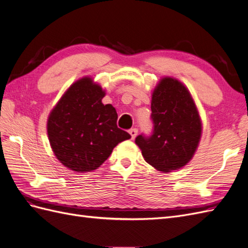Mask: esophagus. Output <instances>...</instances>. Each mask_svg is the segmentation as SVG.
Masks as SVG:
<instances>
[{"label": "esophagus", "instance_id": "1", "mask_svg": "<svg viewBox=\"0 0 248 248\" xmlns=\"http://www.w3.org/2000/svg\"><path fill=\"white\" fill-rule=\"evenodd\" d=\"M138 131H139L138 128H131V129H129V133H130L132 140L138 136Z\"/></svg>", "mask_w": 248, "mask_h": 248}]
</instances>
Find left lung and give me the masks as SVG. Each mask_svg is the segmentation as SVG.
Segmentation results:
<instances>
[{"label": "left lung", "instance_id": "8db88e82", "mask_svg": "<svg viewBox=\"0 0 248 248\" xmlns=\"http://www.w3.org/2000/svg\"><path fill=\"white\" fill-rule=\"evenodd\" d=\"M151 110V134L136 138L145 160L161 171L184 167L196 152L202 133L188 90L177 79L162 78L153 92Z\"/></svg>", "mask_w": 248, "mask_h": 248}]
</instances>
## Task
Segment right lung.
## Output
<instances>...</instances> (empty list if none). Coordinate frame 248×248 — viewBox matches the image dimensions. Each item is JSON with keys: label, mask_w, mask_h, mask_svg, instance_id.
Returning a JSON list of instances; mask_svg holds the SVG:
<instances>
[{"label": "right lung", "mask_w": 248, "mask_h": 248, "mask_svg": "<svg viewBox=\"0 0 248 248\" xmlns=\"http://www.w3.org/2000/svg\"><path fill=\"white\" fill-rule=\"evenodd\" d=\"M90 78L78 80L51 110L47 133L52 151L66 168L84 172L99 168L119 142L129 140L117 126L114 107Z\"/></svg>", "instance_id": "1"}]
</instances>
